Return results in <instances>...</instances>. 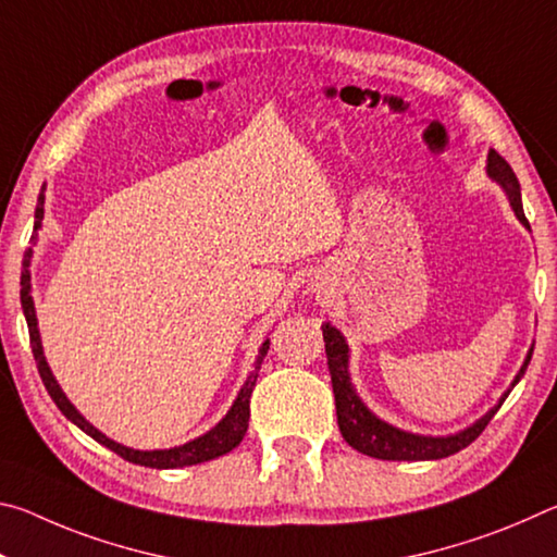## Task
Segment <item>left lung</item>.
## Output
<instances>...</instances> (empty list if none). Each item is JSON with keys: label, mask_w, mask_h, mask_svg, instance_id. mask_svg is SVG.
I'll list each match as a JSON object with an SVG mask.
<instances>
[{"label": "left lung", "mask_w": 557, "mask_h": 557, "mask_svg": "<svg viewBox=\"0 0 557 557\" xmlns=\"http://www.w3.org/2000/svg\"><path fill=\"white\" fill-rule=\"evenodd\" d=\"M488 176L496 178L498 184L506 188L508 201H511L513 211L518 215L525 228H531L525 221L523 213V203H521V184L513 174V169L508 166L506 159L492 149L488 152ZM324 332V342H326V358H329V373H332V385H334V398H336V418H338V430H342L344 440L351 445L354 449L363 451V455L375 457V459H398V461H422V459H445L449 455H457L459 449L469 447L479 435H482L484 428L492 422L496 410L502 408V403L506 400V395L502 403L496 405L494 410H488L482 420H476L474 425L461 430L459 435H449V437H422V435H410V432H403L398 428L385 425L383 420L375 418V414L366 408L358 398L351 379H348V346L344 342V336L338 334V329L332 324L322 326ZM533 351L528 354L523 369L518 371L513 385L523 379V373L531 363ZM511 385V388H513Z\"/></svg>", "instance_id": "left-lung-1"}]
</instances>
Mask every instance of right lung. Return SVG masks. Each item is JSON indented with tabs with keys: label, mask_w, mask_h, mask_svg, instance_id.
I'll use <instances>...</instances> for the list:
<instances>
[{
	"label": "right lung",
	"mask_w": 557,
	"mask_h": 557,
	"mask_svg": "<svg viewBox=\"0 0 557 557\" xmlns=\"http://www.w3.org/2000/svg\"><path fill=\"white\" fill-rule=\"evenodd\" d=\"M44 219V191L39 194V206H36V225L34 228H39ZM29 258H32V250H26V258H24V272H22V309H24V317H26V324H29V342H32V354H34V361H36V369H39L41 381L46 385V391L53 398V403L59 405V410L69 418L73 425H78L86 435H90L100 445H106L108 449L115 451L122 459L132 461V465H139V467H152V469H176V467H188V465H201V461H209L225 455V451H231L233 447L240 445V440L245 432H248V420H250V395L252 388H256V381H258V373H260V363L262 358H265L270 342L262 344L260 348V356H258V363H256V371L250 373V379L245 381V385L238 393V398H235L233 408L228 410V414L215 425L211 432H206L203 437L188 442V445L182 447H174V449H154V451H139V449H129V447H122L117 442L108 440L102 432H98L96 428L90 425V422L83 418V414L73 408L71 400L65 398L63 391L59 388V383L51 375L49 363H46L44 351H41V338H39V329H36V314H34V299H32V285H29Z\"/></svg>",
	"instance_id": "obj_1"
}]
</instances>
